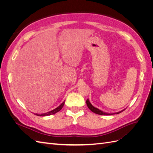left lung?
Instances as JSON below:
<instances>
[{"label": "left lung", "mask_w": 153, "mask_h": 153, "mask_svg": "<svg viewBox=\"0 0 153 153\" xmlns=\"http://www.w3.org/2000/svg\"><path fill=\"white\" fill-rule=\"evenodd\" d=\"M86 103H87V105L88 106V108H89L92 112H94L96 114H99V115H113V114H119L121 113L122 112H123V111L125 110H123L121 111H120V112H116V113H112V114H109V113H106V112H103V111H101L100 110H99L98 108H97L96 107H94V106H92V105L90 103V101L89 100V99L87 100L86 101Z\"/></svg>", "instance_id": "obj_1"}]
</instances>
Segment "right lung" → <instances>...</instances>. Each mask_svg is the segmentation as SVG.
<instances>
[{
    "mask_svg": "<svg viewBox=\"0 0 153 153\" xmlns=\"http://www.w3.org/2000/svg\"><path fill=\"white\" fill-rule=\"evenodd\" d=\"M64 103H65V101H64L63 103H61V105H60L58 106V107H57L56 108H55V109H53V110H51V111H50V112H48L45 113V114H36V115H38V116H46V115H53V114H55V113H57V112H59V111L62 108L63 106H64Z\"/></svg>",
    "mask_w": 153,
    "mask_h": 153,
    "instance_id": "obj_1",
    "label": "right lung"
}]
</instances>
